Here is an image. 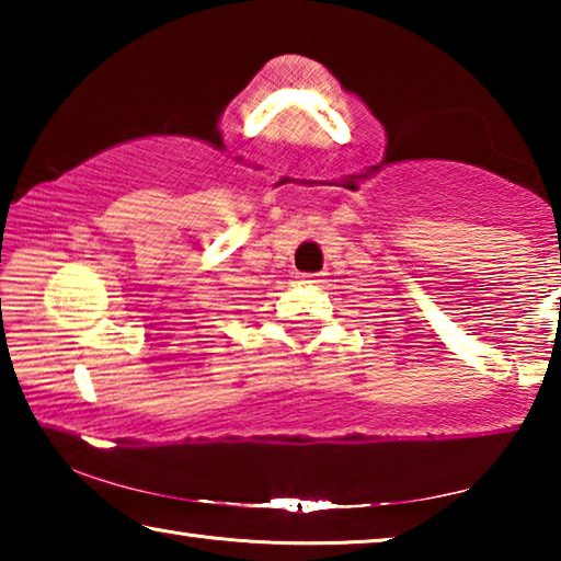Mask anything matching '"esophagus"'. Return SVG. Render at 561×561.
<instances>
[{
	"label": "esophagus",
	"instance_id": "obj_1",
	"mask_svg": "<svg viewBox=\"0 0 561 561\" xmlns=\"http://www.w3.org/2000/svg\"><path fill=\"white\" fill-rule=\"evenodd\" d=\"M319 282H324L321 279V274H304L301 277V284H319Z\"/></svg>",
	"mask_w": 561,
	"mask_h": 561
}]
</instances>
